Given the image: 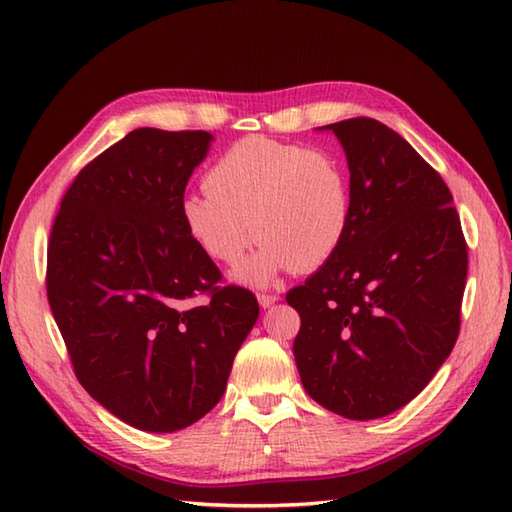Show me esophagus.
I'll return each instance as SVG.
<instances>
[{
  "label": "esophagus",
  "instance_id": "obj_1",
  "mask_svg": "<svg viewBox=\"0 0 512 512\" xmlns=\"http://www.w3.org/2000/svg\"><path fill=\"white\" fill-rule=\"evenodd\" d=\"M257 301H259V306H262V308L266 310V308H270V306H275V303L279 301V297H277V295H266V292H259Z\"/></svg>",
  "mask_w": 512,
  "mask_h": 512
}]
</instances>
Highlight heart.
Instances as JSON below:
<instances>
[{"instance_id":"heart-1","label":"heart","mask_w":512,"mask_h":512,"mask_svg":"<svg viewBox=\"0 0 512 512\" xmlns=\"http://www.w3.org/2000/svg\"><path fill=\"white\" fill-rule=\"evenodd\" d=\"M204 187L180 200L184 231L204 255L233 266L255 233L264 239L237 268L244 284L266 286L288 268L317 270L350 231V173L330 151L248 136L213 162Z\"/></svg>"}]
</instances>
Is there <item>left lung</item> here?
<instances>
[{"instance_id":"left-lung-1","label":"left lung","mask_w":512,"mask_h":512,"mask_svg":"<svg viewBox=\"0 0 512 512\" xmlns=\"http://www.w3.org/2000/svg\"><path fill=\"white\" fill-rule=\"evenodd\" d=\"M328 129L345 151L352 222L286 301L303 389L350 420L405 407L447 361L460 332L466 242L440 173L394 129L347 118Z\"/></svg>"}]
</instances>
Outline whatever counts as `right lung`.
<instances>
[{
    "label": "right lung",
    "instance_id": "obj_1",
    "mask_svg": "<svg viewBox=\"0 0 512 512\" xmlns=\"http://www.w3.org/2000/svg\"><path fill=\"white\" fill-rule=\"evenodd\" d=\"M211 143L209 132L134 129L76 176L52 224L46 288L74 374L140 431L206 416L259 317L253 292L217 286L220 270L180 220Z\"/></svg>",
    "mask_w": 512,
    "mask_h": 512
}]
</instances>
